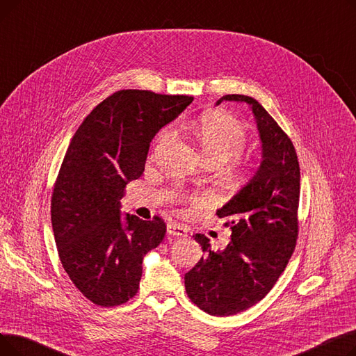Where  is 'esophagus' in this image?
Returning a JSON list of instances; mask_svg holds the SVG:
<instances>
[{
  "label": "esophagus",
  "instance_id": "1",
  "mask_svg": "<svg viewBox=\"0 0 356 356\" xmlns=\"http://www.w3.org/2000/svg\"><path fill=\"white\" fill-rule=\"evenodd\" d=\"M167 232L173 235V236H177V238H181V236H188V228L183 227L181 223L179 222H170L167 225Z\"/></svg>",
  "mask_w": 356,
  "mask_h": 356
}]
</instances>
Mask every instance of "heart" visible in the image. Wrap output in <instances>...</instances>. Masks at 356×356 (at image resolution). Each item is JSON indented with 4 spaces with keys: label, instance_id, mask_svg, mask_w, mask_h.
<instances>
[{
    "label": "heart",
    "instance_id": "b5f03b06",
    "mask_svg": "<svg viewBox=\"0 0 356 356\" xmlns=\"http://www.w3.org/2000/svg\"><path fill=\"white\" fill-rule=\"evenodd\" d=\"M196 138L200 141L204 153L211 163L222 164L238 157L247 145L248 134L245 127L229 114L208 112L192 125ZM176 137V127L168 125L159 134L157 144L163 147ZM236 173L239 176H251L257 170V164L251 159H236Z\"/></svg>",
    "mask_w": 356,
    "mask_h": 356
}]
</instances>
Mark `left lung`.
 <instances>
[{
	"label": "left lung",
	"instance_id": "obj_1",
	"mask_svg": "<svg viewBox=\"0 0 356 356\" xmlns=\"http://www.w3.org/2000/svg\"><path fill=\"white\" fill-rule=\"evenodd\" d=\"M247 102L263 141V163L252 180L216 215L232 229L225 250L213 251L209 238L193 235L204 255L184 274L191 300L212 316L244 312L270 293L286 270L298 236L300 165L290 137L257 99L225 95Z\"/></svg>",
	"mask_w": 356,
	"mask_h": 356
}]
</instances>
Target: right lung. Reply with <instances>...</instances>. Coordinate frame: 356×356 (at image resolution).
Here are the masks:
<instances>
[{"label": "right lung", "instance_id": "right-lung-1", "mask_svg": "<svg viewBox=\"0 0 356 356\" xmlns=\"http://www.w3.org/2000/svg\"><path fill=\"white\" fill-rule=\"evenodd\" d=\"M192 101L117 90L90 111L66 149L51 193V227L65 271L93 305L120 306L138 291L143 257L160 245L165 223L159 215H127L124 223L120 200L143 175L153 137Z\"/></svg>", "mask_w": 356, "mask_h": 356}]
</instances>
